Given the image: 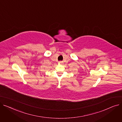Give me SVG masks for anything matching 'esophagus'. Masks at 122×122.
I'll use <instances>...</instances> for the list:
<instances>
[{
  "label": "esophagus",
  "instance_id": "esophagus-1",
  "mask_svg": "<svg viewBox=\"0 0 122 122\" xmlns=\"http://www.w3.org/2000/svg\"><path fill=\"white\" fill-rule=\"evenodd\" d=\"M62 61H59V64H62Z\"/></svg>",
  "mask_w": 122,
  "mask_h": 122
}]
</instances>
